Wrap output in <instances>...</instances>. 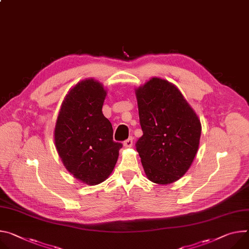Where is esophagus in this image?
Listing matches in <instances>:
<instances>
[{
	"instance_id": "esophagus-1",
	"label": "esophagus",
	"mask_w": 249,
	"mask_h": 249,
	"mask_svg": "<svg viewBox=\"0 0 249 249\" xmlns=\"http://www.w3.org/2000/svg\"><path fill=\"white\" fill-rule=\"evenodd\" d=\"M133 146V138L130 137L126 141H124V147L126 148H131Z\"/></svg>"
}]
</instances>
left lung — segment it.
Listing matches in <instances>:
<instances>
[{
	"instance_id": "left-lung-1",
	"label": "left lung",
	"mask_w": 249,
	"mask_h": 249,
	"mask_svg": "<svg viewBox=\"0 0 249 249\" xmlns=\"http://www.w3.org/2000/svg\"><path fill=\"white\" fill-rule=\"evenodd\" d=\"M143 136L136 149L151 182L172 184L193 164L199 145L201 124L178 87L152 77L135 89Z\"/></svg>"
}]
</instances>
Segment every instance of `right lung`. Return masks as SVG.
Masks as SVG:
<instances>
[{
	"mask_svg": "<svg viewBox=\"0 0 249 249\" xmlns=\"http://www.w3.org/2000/svg\"><path fill=\"white\" fill-rule=\"evenodd\" d=\"M107 95L102 83L87 78L75 84L62 101L54 128V143L65 169L81 183L98 185L110 176L121 143L103 115Z\"/></svg>",
	"mask_w": 249,
	"mask_h": 249,
	"instance_id": "1",
	"label": "right lung"
}]
</instances>
